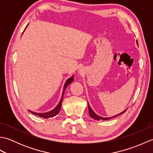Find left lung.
Segmentation results:
<instances>
[{"instance_id": "obj_1", "label": "left lung", "mask_w": 153, "mask_h": 153, "mask_svg": "<svg viewBox=\"0 0 153 153\" xmlns=\"http://www.w3.org/2000/svg\"><path fill=\"white\" fill-rule=\"evenodd\" d=\"M137 44L138 45L137 41ZM88 108H89V116H90L92 118L95 119V120H109V119H110V118H114V117H116V116H118V115H120V114H122L124 113V112L126 111V110H127V109H126V110H124V111H123L122 112L120 113V114H117V115H116V116H112V117H110V118H104V117L99 116V115H97V114H95V112H94L93 110H92V108H91L90 106L89 105V104H88Z\"/></svg>"}]
</instances>
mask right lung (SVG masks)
I'll list each match as a JSON object with an SVG mask.
<instances>
[{
  "mask_svg": "<svg viewBox=\"0 0 153 153\" xmlns=\"http://www.w3.org/2000/svg\"><path fill=\"white\" fill-rule=\"evenodd\" d=\"M26 26V27H27ZM74 81V75L71 77H70L69 79H68V80L64 84V89H63V91H62V98L60 100L59 103L58 104V105L55 107V108L52 110L51 111H49L48 112H45V113H37V112H34L33 111H31V110H29L30 112H31L33 114H35L36 116H40L42 117V118H53V117L56 116L58 113L60 112V110L61 108V105H62V100H63V95H64V93L65 91V89H66V87H68V85H70V84L72 82Z\"/></svg>",
  "mask_w": 153,
  "mask_h": 153,
  "instance_id": "add662e5",
  "label": "right lung"
}]
</instances>
